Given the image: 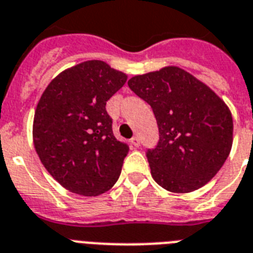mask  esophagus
<instances>
[{"label": "esophagus", "mask_w": 253, "mask_h": 253, "mask_svg": "<svg viewBox=\"0 0 253 253\" xmlns=\"http://www.w3.org/2000/svg\"><path fill=\"white\" fill-rule=\"evenodd\" d=\"M130 142H132V145L134 148H138V146H140V138H138V137H133L132 140H130Z\"/></svg>", "instance_id": "34e87169"}]
</instances>
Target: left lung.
Listing matches in <instances>:
<instances>
[{"label": "left lung", "instance_id": "8db88e82", "mask_svg": "<svg viewBox=\"0 0 253 253\" xmlns=\"http://www.w3.org/2000/svg\"><path fill=\"white\" fill-rule=\"evenodd\" d=\"M129 88L153 109L157 145L146 150L152 177L171 193L205 186L232 146V116L210 88L178 67L134 76Z\"/></svg>", "mask_w": 253, "mask_h": 253}]
</instances>
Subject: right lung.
<instances>
[{
	"label": "right lung",
	"instance_id": "add662e5",
	"mask_svg": "<svg viewBox=\"0 0 253 253\" xmlns=\"http://www.w3.org/2000/svg\"><path fill=\"white\" fill-rule=\"evenodd\" d=\"M126 75L88 60L56 76L37 105L35 150L48 173L72 193L95 197L120 177L129 145L113 136L105 105Z\"/></svg>",
	"mask_w": 253,
	"mask_h": 253
}]
</instances>
